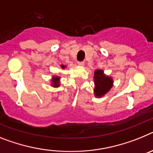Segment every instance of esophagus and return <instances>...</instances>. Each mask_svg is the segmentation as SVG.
<instances>
[{"mask_svg": "<svg viewBox=\"0 0 153 153\" xmlns=\"http://www.w3.org/2000/svg\"><path fill=\"white\" fill-rule=\"evenodd\" d=\"M78 65L79 66H83L85 65V62H78Z\"/></svg>", "mask_w": 153, "mask_h": 153, "instance_id": "1", "label": "esophagus"}]
</instances>
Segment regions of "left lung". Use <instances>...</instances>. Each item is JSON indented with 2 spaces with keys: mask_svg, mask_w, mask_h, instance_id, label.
I'll use <instances>...</instances> for the list:
<instances>
[{
  "mask_svg": "<svg viewBox=\"0 0 153 153\" xmlns=\"http://www.w3.org/2000/svg\"><path fill=\"white\" fill-rule=\"evenodd\" d=\"M95 80V95L102 97L108 92L112 87L113 81L109 76H106L102 70H95L94 75Z\"/></svg>",
  "mask_w": 153,
  "mask_h": 153,
  "instance_id": "8db88e82",
  "label": "left lung"
}]
</instances>
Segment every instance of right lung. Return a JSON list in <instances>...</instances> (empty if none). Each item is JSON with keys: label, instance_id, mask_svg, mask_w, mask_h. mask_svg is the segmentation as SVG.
Masks as SVG:
<instances>
[{"label": "right lung", "instance_id": "right-lung-1", "mask_svg": "<svg viewBox=\"0 0 153 153\" xmlns=\"http://www.w3.org/2000/svg\"><path fill=\"white\" fill-rule=\"evenodd\" d=\"M61 67L62 68H65V65H61ZM59 79L60 78H58V77H53V79H52V86L53 87H58L59 86Z\"/></svg>", "mask_w": 153, "mask_h": 153}]
</instances>
